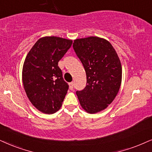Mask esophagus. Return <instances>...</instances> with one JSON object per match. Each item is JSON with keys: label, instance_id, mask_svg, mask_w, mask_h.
I'll use <instances>...</instances> for the list:
<instances>
[{"label": "esophagus", "instance_id": "esophagus-1", "mask_svg": "<svg viewBox=\"0 0 152 152\" xmlns=\"http://www.w3.org/2000/svg\"><path fill=\"white\" fill-rule=\"evenodd\" d=\"M69 88L70 90H73V88H74V82L69 83Z\"/></svg>", "mask_w": 152, "mask_h": 152}]
</instances>
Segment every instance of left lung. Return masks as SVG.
<instances>
[{
  "instance_id": "obj_1",
  "label": "left lung",
  "mask_w": 152,
  "mask_h": 152,
  "mask_svg": "<svg viewBox=\"0 0 152 152\" xmlns=\"http://www.w3.org/2000/svg\"><path fill=\"white\" fill-rule=\"evenodd\" d=\"M73 48L87 78L86 88L76 92L80 106L89 114L100 112L114 101L120 89V59L110 42L97 36L74 40Z\"/></svg>"
}]
</instances>
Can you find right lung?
Masks as SVG:
<instances>
[{
    "instance_id": "right-lung-1",
    "label": "right lung",
    "mask_w": 152,
    "mask_h": 152,
    "mask_svg": "<svg viewBox=\"0 0 152 152\" xmlns=\"http://www.w3.org/2000/svg\"><path fill=\"white\" fill-rule=\"evenodd\" d=\"M72 40L57 36L38 39L28 52L22 68V82L32 104L51 114L62 107L69 86L58 62L70 48Z\"/></svg>"
}]
</instances>
